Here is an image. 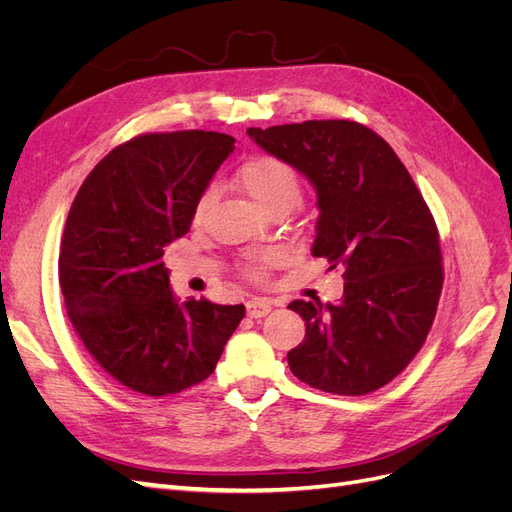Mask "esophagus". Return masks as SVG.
I'll list each match as a JSON object with an SVG mask.
<instances>
[{
	"instance_id": "obj_1",
	"label": "esophagus",
	"mask_w": 512,
	"mask_h": 512,
	"mask_svg": "<svg viewBox=\"0 0 512 512\" xmlns=\"http://www.w3.org/2000/svg\"><path fill=\"white\" fill-rule=\"evenodd\" d=\"M247 316L250 318H265L271 312V303L267 299H252L247 301Z\"/></svg>"
}]
</instances>
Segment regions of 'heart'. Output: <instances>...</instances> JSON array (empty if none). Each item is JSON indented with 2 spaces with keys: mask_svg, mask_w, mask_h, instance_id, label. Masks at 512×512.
Masks as SVG:
<instances>
[{
  "mask_svg": "<svg viewBox=\"0 0 512 512\" xmlns=\"http://www.w3.org/2000/svg\"><path fill=\"white\" fill-rule=\"evenodd\" d=\"M237 181L241 190L250 196L262 211L284 209L290 211L301 198V177L286 160L260 153L250 160H245L237 170ZM211 203V192H205L196 203V218L207 211ZM275 254L262 252L245 260V273L258 280L273 265Z\"/></svg>",
  "mask_w": 512,
  "mask_h": 512,
  "instance_id": "obj_1",
  "label": "heart"
}]
</instances>
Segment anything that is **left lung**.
Instances as JSON below:
<instances>
[{"mask_svg": "<svg viewBox=\"0 0 512 512\" xmlns=\"http://www.w3.org/2000/svg\"><path fill=\"white\" fill-rule=\"evenodd\" d=\"M314 185L312 254L344 271L337 305L292 301L305 339L288 352L301 382L333 395H367L421 350L442 292L433 215L391 145L356 121L327 119L247 130Z\"/></svg>", "mask_w": 512, "mask_h": 512, "instance_id": "obj_1", "label": "left lung"}]
</instances>
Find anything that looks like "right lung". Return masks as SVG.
<instances>
[{
    "label": "right lung",
    "instance_id": "obj_1",
    "mask_svg": "<svg viewBox=\"0 0 512 512\" xmlns=\"http://www.w3.org/2000/svg\"><path fill=\"white\" fill-rule=\"evenodd\" d=\"M232 149L220 132L136 136L98 162L70 207L59 252L68 318L134 393L164 397L207 380L245 316L243 305L179 303L162 262Z\"/></svg>",
    "mask_w": 512,
    "mask_h": 512
}]
</instances>
